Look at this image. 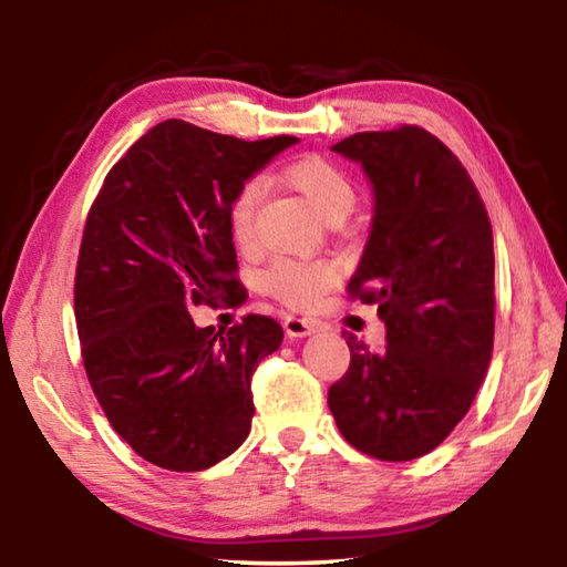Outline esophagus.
<instances>
[{
	"mask_svg": "<svg viewBox=\"0 0 567 567\" xmlns=\"http://www.w3.org/2000/svg\"><path fill=\"white\" fill-rule=\"evenodd\" d=\"M320 330V322L318 320H307V318H295V315H290V318L285 320V334L287 338H310V334H315Z\"/></svg>",
	"mask_w": 567,
	"mask_h": 567,
	"instance_id": "34e87169",
	"label": "esophagus"
}]
</instances>
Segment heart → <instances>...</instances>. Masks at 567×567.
<instances>
[{
    "label": "heart",
    "instance_id": "obj_1",
    "mask_svg": "<svg viewBox=\"0 0 567 567\" xmlns=\"http://www.w3.org/2000/svg\"><path fill=\"white\" fill-rule=\"evenodd\" d=\"M285 179L324 219L344 217L354 205V187L340 167L320 157H307L285 169ZM262 199V182L247 179L229 203V233L239 247L252 243L257 205ZM334 267L322 260H277L265 272V290L290 307H307L334 282Z\"/></svg>",
    "mask_w": 567,
    "mask_h": 567
}]
</instances>
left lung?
<instances>
[{"mask_svg":"<svg viewBox=\"0 0 567 567\" xmlns=\"http://www.w3.org/2000/svg\"><path fill=\"white\" fill-rule=\"evenodd\" d=\"M372 185V223L350 292L375 302L385 350L348 338L328 392L342 437L402 463L435 450L473 405L493 358L495 252L485 205L460 159L420 127L332 145Z\"/></svg>","mask_w":567,"mask_h":567,"instance_id":"8db88e82","label":"left lung"}]
</instances>
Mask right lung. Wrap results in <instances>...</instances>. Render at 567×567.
I'll return each instance as SVG.
<instances>
[{"label": "right lung", "mask_w": 567, "mask_h": 567, "mask_svg": "<svg viewBox=\"0 0 567 567\" xmlns=\"http://www.w3.org/2000/svg\"><path fill=\"white\" fill-rule=\"evenodd\" d=\"M297 142H245L165 120L94 199L76 262V332L110 425L152 465L207 470L249 435V380L282 344V328L262 315L227 332L197 328L189 307L235 297L229 203Z\"/></svg>", "instance_id": "right-lung-1"}]
</instances>
